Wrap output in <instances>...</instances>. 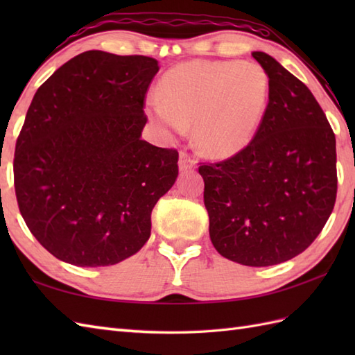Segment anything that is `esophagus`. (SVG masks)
<instances>
[{"label": "esophagus", "mask_w": 355, "mask_h": 355, "mask_svg": "<svg viewBox=\"0 0 355 355\" xmlns=\"http://www.w3.org/2000/svg\"><path fill=\"white\" fill-rule=\"evenodd\" d=\"M178 168H180V171H183V172L191 171V169L195 168V158L189 153H187V150H182V153H180Z\"/></svg>", "instance_id": "esophagus-1"}]
</instances>
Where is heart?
<instances>
[{
	"label": "heart",
	"mask_w": 355,
	"mask_h": 355,
	"mask_svg": "<svg viewBox=\"0 0 355 355\" xmlns=\"http://www.w3.org/2000/svg\"><path fill=\"white\" fill-rule=\"evenodd\" d=\"M268 96L270 79L259 64L197 59L164 74L160 97H150L149 111L175 131L195 123L205 153L230 157L254 137Z\"/></svg>",
	"instance_id": "obj_1"
}]
</instances>
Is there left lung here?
I'll list each match as a JSON object with an SVG mask.
<instances>
[{
    "mask_svg": "<svg viewBox=\"0 0 355 355\" xmlns=\"http://www.w3.org/2000/svg\"><path fill=\"white\" fill-rule=\"evenodd\" d=\"M252 56L270 79L262 122L244 149L198 172L216 252L268 267L310 247L333 212L336 135L304 82L267 53Z\"/></svg>",
    "mask_w": 355,
    "mask_h": 355,
    "instance_id": "obj_1",
    "label": "left lung"
}]
</instances>
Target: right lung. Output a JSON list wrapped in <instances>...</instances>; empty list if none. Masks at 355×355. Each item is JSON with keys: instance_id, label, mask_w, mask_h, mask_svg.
Returning a JSON list of instances; mask_svg holds the SVG:
<instances>
[{"instance_id": "obj_1", "label": "right lung", "mask_w": 355, "mask_h": 355, "mask_svg": "<svg viewBox=\"0 0 355 355\" xmlns=\"http://www.w3.org/2000/svg\"><path fill=\"white\" fill-rule=\"evenodd\" d=\"M158 61L89 50L37 88L18 135L15 193L28 230L78 267L130 258L178 175V150L141 140Z\"/></svg>"}]
</instances>
